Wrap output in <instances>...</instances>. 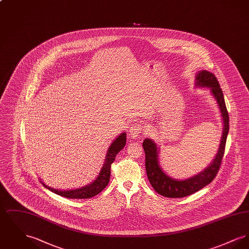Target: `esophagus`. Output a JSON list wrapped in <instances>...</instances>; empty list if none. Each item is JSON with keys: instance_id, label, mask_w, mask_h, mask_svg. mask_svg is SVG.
<instances>
[{"instance_id": "34e87169", "label": "esophagus", "mask_w": 249, "mask_h": 249, "mask_svg": "<svg viewBox=\"0 0 249 249\" xmlns=\"http://www.w3.org/2000/svg\"><path fill=\"white\" fill-rule=\"evenodd\" d=\"M142 128L138 124H133L129 130V135L131 139H135L138 137V135L141 133Z\"/></svg>"}]
</instances>
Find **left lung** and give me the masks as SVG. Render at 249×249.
Segmentation results:
<instances>
[{
	"label": "left lung",
	"instance_id": "obj_1",
	"mask_svg": "<svg viewBox=\"0 0 249 249\" xmlns=\"http://www.w3.org/2000/svg\"><path fill=\"white\" fill-rule=\"evenodd\" d=\"M196 87L210 89L222 118V135L217 152L212 162L204 168L199 174L191 178L178 180L169 177L160 164V147L152 139L145 138L142 147L145 153V170L151 186L159 194L167 198H183L191 195L196 191L207 186L215 178L225 150L226 141L229 132V114L226 108L225 100L222 89L212 72L201 70L197 72L195 77Z\"/></svg>",
	"mask_w": 249,
	"mask_h": 249
}]
</instances>
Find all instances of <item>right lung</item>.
<instances>
[{
  "label": "right lung",
  "instance_id": "right-lung-1",
  "mask_svg": "<svg viewBox=\"0 0 249 249\" xmlns=\"http://www.w3.org/2000/svg\"><path fill=\"white\" fill-rule=\"evenodd\" d=\"M126 131L120 133L119 136L112 142L110 146L108 147L106 160L104 162V165L102 167L98 177L93 180L90 184H88L79 189H73V190H61L48 187L43 181V185L51 190L52 192L60 195L65 198L69 199H89L91 197H94L97 194H99L109 183L110 175H111V164L114 162L116 156L118 155L121 149L124 148L126 144Z\"/></svg>",
  "mask_w": 249,
  "mask_h": 249
}]
</instances>
